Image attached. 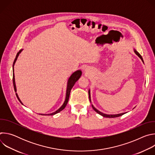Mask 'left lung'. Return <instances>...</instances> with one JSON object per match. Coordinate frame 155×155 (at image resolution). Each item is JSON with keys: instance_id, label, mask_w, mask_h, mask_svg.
I'll use <instances>...</instances> for the list:
<instances>
[{"instance_id": "8db88e82", "label": "left lung", "mask_w": 155, "mask_h": 155, "mask_svg": "<svg viewBox=\"0 0 155 155\" xmlns=\"http://www.w3.org/2000/svg\"><path fill=\"white\" fill-rule=\"evenodd\" d=\"M134 52H135V53L142 59V61L143 62V59H142V57L141 56V55L136 50H134ZM88 94H89V98H90V102H91V97H90V90H89V91H88ZM92 107H93V108L94 109V111H96L97 114H99V115H102V117H106V118H116V117H120V116H122L123 115H124V114H126V113H123V114H117V115H107V114H103V113H102V112H101L100 111H99L98 110H97L93 105H92Z\"/></svg>"}]
</instances>
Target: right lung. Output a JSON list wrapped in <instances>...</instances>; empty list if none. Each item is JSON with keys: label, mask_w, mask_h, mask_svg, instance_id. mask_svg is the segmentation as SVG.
Masks as SVG:
<instances>
[{"label": "right lung", "mask_w": 155, "mask_h": 155, "mask_svg": "<svg viewBox=\"0 0 155 155\" xmlns=\"http://www.w3.org/2000/svg\"><path fill=\"white\" fill-rule=\"evenodd\" d=\"M21 51H22V50H19V52L17 53L16 56V58H15V59L13 64L15 63V62H16V59H17V58H18V57L19 53L21 52ZM81 75V71L79 70V71H77L75 72L74 73H73V74H72V75L71 76V77L69 78V80H68V83L67 91H66V97H65V101H64L63 105H62L58 110H57L55 112H53V113H52V114H48V115H55V114L59 113V112L62 111V110L65 107L66 105H67V104H68V101H69V99L70 93H71V90H72V88L73 87V86H74V85L75 84V82L80 78V77ZM13 86H14L15 91H16V85H15V75H14V73L13 74ZM16 96H17V97H18L19 101L22 104H23V103H22L21 101H20L19 98L18 97V96L17 95L16 93Z\"/></svg>", "instance_id": "add662e5"}]
</instances>
